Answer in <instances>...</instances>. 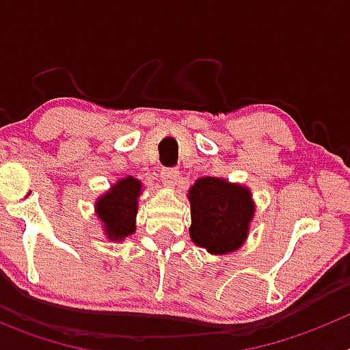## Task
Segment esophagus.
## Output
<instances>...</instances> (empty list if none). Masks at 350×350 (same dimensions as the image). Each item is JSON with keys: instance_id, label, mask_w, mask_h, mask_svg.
Returning a JSON list of instances; mask_svg holds the SVG:
<instances>
[{"instance_id": "1", "label": "esophagus", "mask_w": 350, "mask_h": 350, "mask_svg": "<svg viewBox=\"0 0 350 350\" xmlns=\"http://www.w3.org/2000/svg\"><path fill=\"white\" fill-rule=\"evenodd\" d=\"M161 180H163L165 185H170V187H172V185H177L178 182H180V173L175 168L161 170Z\"/></svg>"}]
</instances>
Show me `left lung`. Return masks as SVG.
<instances>
[{
  "mask_svg": "<svg viewBox=\"0 0 350 350\" xmlns=\"http://www.w3.org/2000/svg\"><path fill=\"white\" fill-rule=\"evenodd\" d=\"M191 240L210 254H230L240 249L254 217L249 187L224 178L203 177L189 189Z\"/></svg>",
  "mask_w": 350,
  "mask_h": 350,
  "instance_id": "left-lung-1",
  "label": "left lung"
}]
</instances>
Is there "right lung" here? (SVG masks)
I'll list each match as a JSON object with an SVG mask.
<instances>
[{"mask_svg":"<svg viewBox=\"0 0 350 350\" xmlns=\"http://www.w3.org/2000/svg\"><path fill=\"white\" fill-rule=\"evenodd\" d=\"M142 182L133 177L120 178L110 191L98 198L96 215L103 222V231L108 240L122 242L137 230L138 196Z\"/></svg>","mask_w":350,"mask_h":350,"instance_id":"1","label":"right lung"}]
</instances>
